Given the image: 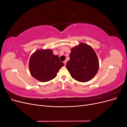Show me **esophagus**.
<instances>
[{
	"mask_svg": "<svg viewBox=\"0 0 127 127\" xmlns=\"http://www.w3.org/2000/svg\"><path fill=\"white\" fill-rule=\"evenodd\" d=\"M64 65H66V64H67V61H66V60L64 61Z\"/></svg>",
	"mask_w": 127,
	"mask_h": 127,
	"instance_id": "obj_1",
	"label": "esophagus"
}]
</instances>
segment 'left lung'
Listing matches in <instances>:
<instances>
[{"mask_svg":"<svg viewBox=\"0 0 127 127\" xmlns=\"http://www.w3.org/2000/svg\"><path fill=\"white\" fill-rule=\"evenodd\" d=\"M66 68L74 79L80 82H88L98 70L97 57L91 47L81 43L71 49Z\"/></svg>","mask_w":127,"mask_h":127,"instance_id":"obj_1","label":"left lung"}]
</instances>
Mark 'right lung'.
<instances>
[{"label": "right lung", "mask_w": 127, "mask_h": 127, "mask_svg": "<svg viewBox=\"0 0 127 127\" xmlns=\"http://www.w3.org/2000/svg\"><path fill=\"white\" fill-rule=\"evenodd\" d=\"M64 66L58 56L53 55L50 49L39 50L31 56L29 69L31 74L42 82H48L57 76V73Z\"/></svg>", "instance_id": "right-lung-1"}]
</instances>
